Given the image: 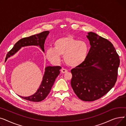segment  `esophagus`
I'll return each mask as SVG.
<instances>
[{
	"mask_svg": "<svg viewBox=\"0 0 126 126\" xmlns=\"http://www.w3.org/2000/svg\"><path fill=\"white\" fill-rule=\"evenodd\" d=\"M61 73H62V74L66 73V72H67V70L66 69H64V68H62V69L61 70Z\"/></svg>",
	"mask_w": 126,
	"mask_h": 126,
	"instance_id": "obj_1",
	"label": "esophagus"
}]
</instances>
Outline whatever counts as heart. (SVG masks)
I'll use <instances>...</instances> for the list:
<instances>
[{
  "label": "heart",
  "instance_id": "1",
  "mask_svg": "<svg viewBox=\"0 0 126 126\" xmlns=\"http://www.w3.org/2000/svg\"><path fill=\"white\" fill-rule=\"evenodd\" d=\"M53 45L54 48L46 49L45 56L50 63L55 65L60 63L61 56H63L65 63L68 66L78 67L85 61L89 52V46L86 42L78 40L70 35L58 39Z\"/></svg>",
  "mask_w": 126,
  "mask_h": 126
}]
</instances>
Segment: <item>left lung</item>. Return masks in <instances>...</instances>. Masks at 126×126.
<instances>
[{
    "label": "left lung",
    "mask_w": 126,
    "mask_h": 126,
    "mask_svg": "<svg viewBox=\"0 0 126 126\" xmlns=\"http://www.w3.org/2000/svg\"><path fill=\"white\" fill-rule=\"evenodd\" d=\"M87 38L91 47L85 61L71 70V86L79 98L90 102L102 97L114 86L120 60L107 39L91 32Z\"/></svg>",
    "instance_id": "1"
}]
</instances>
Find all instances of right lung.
<instances>
[{
	"instance_id": "1",
	"label": "right lung",
	"mask_w": 126,
	"mask_h": 126,
	"mask_svg": "<svg viewBox=\"0 0 126 126\" xmlns=\"http://www.w3.org/2000/svg\"><path fill=\"white\" fill-rule=\"evenodd\" d=\"M49 33V31H44L39 34L32 35L29 37L23 38L19 40L14 45V47L9 51L5 58V61L22 47L28 46H39L41 50L44 52V44L45 39ZM60 66H47L45 68L44 74L40 86L35 94L29 96H21V98L31 102H39L43 101L48 95L51 87L54 85L56 78L59 75Z\"/></svg>"
}]
</instances>
